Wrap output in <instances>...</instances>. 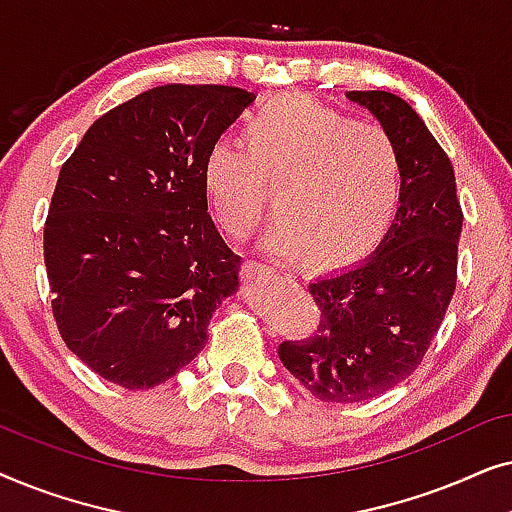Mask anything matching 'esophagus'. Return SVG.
I'll list each match as a JSON object with an SVG mask.
<instances>
[{
    "instance_id": "34e87169",
    "label": "esophagus",
    "mask_w": 512,
    "mask_h": 512,
    "mask_svg": "<svg viewBox=\"0 0 512 512\" xmlns=\"http://www.w3.org/2000/svg\"><path fill=\"white\" fill-rule=\"evenodd\" d=\"M244 275H247L249 279H263V277L275 275V270H272L270 265H263L258 261H247L244 263Z\"/></svg>"
}]
</instances>
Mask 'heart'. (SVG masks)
<instances>
[{"label":"heart","instance_id":"b5f03b06","mask_svg":"<svg viewBox=\"0 0 512 512\" xmlns=\"http://www.w3.org/2000/svg\"><path fill=\"white\" fill-rule=\"evenodd\" d=\"M216 226L233 240L254 230L272 188L263 247L277 258L340 268L366 258L394 226L405 165L394 137L312 97L286 93L251 109L242 144L216 139L200 165Z\"/></svg>","mask_w":512,"mask_h":512}]
</instances>
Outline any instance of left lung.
Instances as JSON below:
<instances>
[{
    "mask_svg": "<svg viewBox=\"0 0 512 512\" xmlns=\"http://www.w3.org/2000/svg\"><path fill=\"white\" fill-rule=\"evenodd\" d=\"M394 137L405 191L394 226L366 261L310 282L317 333L282 342L284 368L326 403H359L401 384L422 363L457 286L464 214L447 153L408 102L349 90Z\"/></svg>",
    "mask_w": 512,
    "mask_h": 512,
    "instance_id": "left-lung-1",
    "label": "left lung"
}]
</instances>
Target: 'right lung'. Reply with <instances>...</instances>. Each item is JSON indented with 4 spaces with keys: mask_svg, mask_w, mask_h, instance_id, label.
<instances>
[{
    "mask_svg": "<svg viewBox=\"0 0 512 512\" xmlns=\"http://www.w3.org/2000/svg\"><path fill=\"white\" fill-rule=\"evenodd\" d=\"M254 100L233 86L151 88L97 118L62 165L44 228L53 317L104 380H170L240 289L242 261L207 214L200 165Z\"/></svg>",
    "mask_w": 512,
    "mask_h": 512,
    "instance_id": "add662e5",
    "label": "right lung"
}]
</instances>
